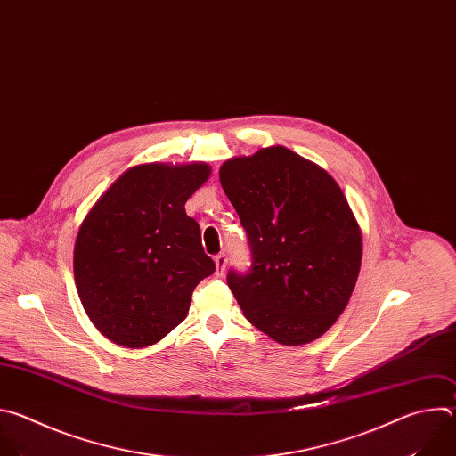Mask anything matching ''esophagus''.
Masks as SVG:
<instances>
[{"label": "esophagus", "instance_id": "esophagus-1", "mask_svg": "<svg viewBox=\"0 0 456 456\" xmlns=\"http://www.w3.org/2000/svg\"><path fill=\"white\" fill-rule=\"evenodd\" d=\"M226 264H228V256L224 253L216 255V269H217V275L223 277L224 271H226Z\"/></svg>", "mask_w": 456, "mask_h": 456}]
</instances>
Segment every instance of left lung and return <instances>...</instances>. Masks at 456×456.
I'll return each mask as SVG.
<instances>
[{"instance_id": "obj_1", "label": "left lung", "mask_w": 456, "mask_h": 456, "mask_svg": "<svg viewBox=\"0 0 456 456\" xmlns=\"http://www.w3.org/2000/svg\"><path fill=\"white\" fill-rule=\"evenodd\" d=\"M221 185L248 235L251 264L228 271L244 316L282 345L327 332L354 291L361 232L336 181L286 147L233 158Z\"/></svg>"}]
</instances>
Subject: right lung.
<instances>
[{
	"instance_id": "right-lung-1",
	"label": "right lung",
	"mask_w": 456,
	"mask_h": 456,
	"mask_svg": "<svg viewBox=\"0 0 456 456\" xmlns=\"http://www.w3.org/2000/svg\"><path fill=\"white\" fill-rule=\"evenodd\" d=\"M210 167L138 165L86 216L73 251L75 284L95 327L142 348L185 320L196 286L216 271L201 230L185 212Z\"/></svg>"
}]
</instances>
